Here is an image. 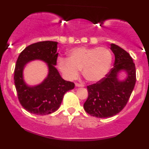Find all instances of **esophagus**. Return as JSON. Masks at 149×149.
Returning a JSON list of instances; mask_svg holds the SVG:
<instances>
[{
  "instance_id": "34e87169",
  "label": "esophagus",
  "mask_w": 149,
  "mask_h": 149,
  "mask_svg": "<svg viewBox=\"0 0 149 149\" xmlns=\"http://www.w3.org/2000/svg\"><path fill=\"white\" fill-rule=\"evenodd\" d=\"M76 87H84V86L83 85V84H78V83H76Z\"/></svg>"
}]
</instances>
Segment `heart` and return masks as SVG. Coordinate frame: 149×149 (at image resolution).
<instances>
[{
	"label": "heart",
	"instance_id": "1",
	"mask_svg": "<svg viewBox=\"0 0 149 149\" xmlns=\"http://www.w3.org/2000/svg\"><path fill=\"white\" fill-rule=\"evenodd\" d=\"M112 63V55L108 48L79 47L68 51L67 59L60 58L58 65L69 80L76 79L79 70H81L82 75L87 81L95 83L106 76Z\"/></svg>",
	"mask_w": 149,
	"mask_h": 149
}]
</instances>
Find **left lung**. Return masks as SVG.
<instances>
[{"label":"left lung","instance_id":"obj_1","mask_svg":"<svg viewBox=\"0 0 149 149\" xmlns=\"http://www.w3.org/2000/svg\"><path fill=\"white\" fill-rule=\"evenodd\" d=\"M110 49L115 57L114 67L106 77L87 86L88 96L84 108L97 118H111L119 113L127 104L136 81V66L128 52L115 44L110 45ZM122 71L126 77L120 80Z\"/></svg>","mask_w":149,"mask_h":149}]
</instances>
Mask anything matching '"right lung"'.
<instances>
[{
  "label": "right lung",
  "mask_w": 149,
  "mask_h": 149,
  "mask_svg": "<svg viewBox=\"0 0 149 149\" xmlns=\"http://www.w3.org/2000/svg\"><path fill=\"white\" fill-rule=\"evenodd\" d=\"M57 42L44 41L26 47L20 53L14 70V84L18 98L26 111L45 115L58 110L67 91L74 88L73 82L64 80L55 65L58 58ZM41 60L48 65V73L40 84L29 86L23 79V69L29 62Z\"/></svg>",
  "instance_id": "obj_1"
}]
</instances>
